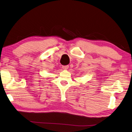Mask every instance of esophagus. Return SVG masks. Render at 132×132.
Instances as JSON below:
<instances>
[{"instance_id":"obj_1","label":"esophagus","mask_w":132,"mask_h":132,"mask_svg":"<svg viewBox=\"0 0 132 132\" xmlns=\"http://www.w3.org/2000/svg\"><path fill=\"white\" fill-rule=\"evenodd\" d=\"M62 68H63V69H64V70H66V69H68L69 68V66H68V65L63 66H62Z\"/></svg>"}]
</instances>
